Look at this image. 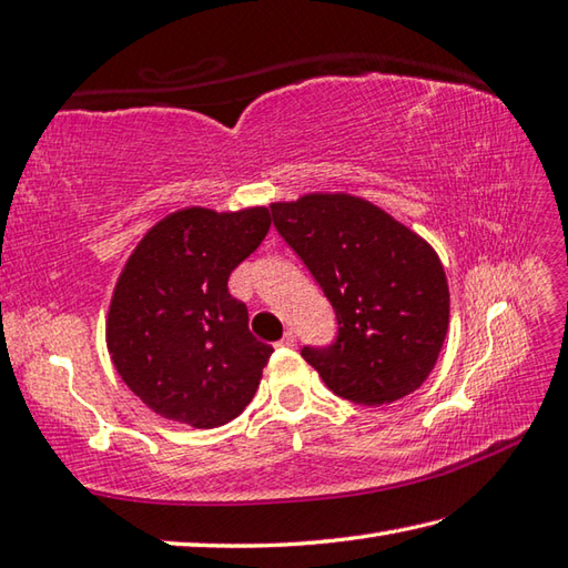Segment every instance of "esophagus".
<instances>
[{
    "label": "esophagus",
    "instance_id": "1",
    "mask_svg": "<svg viewBox=\"0 0 568 568\" xmlns=\"http://www.w3.org/2000/svg\"><path fill=\"white\" fill-rule=\"evenodd\" d=\"M295 332L293 329H287L285 332V335H283V339L281 342H277V344H281V347H295Z\"/></svg>",
    "mask_w": 568,
    "mask_h": 568
}]
</instances>
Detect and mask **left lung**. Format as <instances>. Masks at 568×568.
<instances>
[{"mask_svg":"<svg viewBox=\"0 0 568 568\" xmlns=\"http://www.w3.org/2000/svg\"><path fill=\"white\" fill-rule=\"evenodd\" d=\"M271 214L335 310V342L300 352L329 392L364 406L416 392L448 332L450 295L436 251L349 194H307L273 204Z\"/></svg>","mask_w":568,"mask_h":568,"instance_id":"8db88e82","label":"left lung"}]
</instances>
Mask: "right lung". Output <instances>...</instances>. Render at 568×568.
Instances as JSON below:
<instances>
[{"mask_svg": "<svg viewBox=\"0 0 568 568\" xmlns=\"http://www.w3.org/2000/svg\"><path fill=\"white\" fill-rule=\"evenodd\" d=\"M268 209H184L148 231L115 285L108 349L122 382L154 414L194 428L236 418L273 347L251 335L229 275L261 246Z\"/></svg>", "mask_w": 568, "mask_h": 568, "instance_id": "obj_1", "label": "right lung"}]
</instances>
